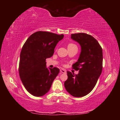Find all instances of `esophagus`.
I'll return each mask as SVG.
<instances>
[{
	"label": "esophagus",
	"instance_id": "obj_1",
	"mask_svg": "<svg viewBox=\"0 0 120 120\" xmlns=\"http://www.w3.org/2000/svg\"><path fill=\"white\" fill-rule=\"evenodd\" d=\"M60 72H61V73H64V74H66V70L64 69H60Z\"/></svg>",
	"mask_w": 120,
	"mask_h": 120
}]
</instances>
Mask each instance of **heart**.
I'll use <instances>...</instances> for the list:
<instances>
[{
    "label": "heart",
    "mask_w": 120,
    "mask_h": 120,
    "mask_svg": "<svg viewBox=\"0 0 120 120\" xmlns=\"http://www.w3.org/2000/svg\"><path fill=\"white\" fill-rule=\"evenodd\" d=\"M74 46H76V45L73 43H70L68 44V48H72V47H74Z\"/></svg>",
    "instance_id": "heart-1"
}]
</instances>
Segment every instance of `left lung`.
Wrapping results in <instances>:
<instances>
[{
    "instance_id": "1",
    "label": "left lung",
    "mask_w": 120,
    "mask_h": 120,
    "mask_svg": "<svg viewBox=\"0 0 120 120\" xmlns=\"http://www.w3.org/2000/svg\"><path fill=\"white\" fill-rule=\"evenodd\" d=\"M71 38L79 44L81 52L73 68L79 70L77 75L67 71L64 82L66 90L76 97L88 94L96 85L102 71L103 51L98 41L86 33L72 34Z\"/></svg>"
}]
</instances>
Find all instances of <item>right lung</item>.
<instances>
[{
  "mask_svg": "<svg viewBox=\"0 0 120 120\" xmlns=\"http://www.w3.org/2000/svg\"><path fill=\"white\" fill-rule=\"evenodd\" d=\"M64 35L38 31L26 40L20 54L19 74L26 90L34 96L46 94L60 69L46 68V59L54 53L56 44Z\"/></svg>",
  "mask_w": 120,
  "mask_h": 120,
  "instance_id": "1",
  "label": "right lung"
}]
</instances>
